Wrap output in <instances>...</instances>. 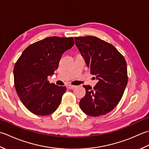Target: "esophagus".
I'll return each instance as SVG.
<instances>
[{
  "instance_id": "34e87169",
  "label": "esophagus",
  "mask_w": 149,
  "mask_h": 149,
  "mask_svg": "<svg viewBox=\"0 0 149 149\" xmlns=\"http://www.w3.org/2000/svg\"><path fill=\"white\" fill-rule=\"evenodd\" d=\"M66 88H68V89H74V88H75V86H74V85H70V84H68L66 86Z\"/></svg>"
}]
</instances>
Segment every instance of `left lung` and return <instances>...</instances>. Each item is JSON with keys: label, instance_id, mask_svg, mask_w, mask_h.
Returning <instances> with one entry per match:
<instances>
[{"label": "left lung", "instance_id": "1", "mask_svg": "<svg viewBox=\"0 0 149 149\" xmlns=\"http://www.w3.org/2000/svg\"><path fill=\"white\" fill-rule=\"evenodd\" d=\"M74 38L91 74L98 80L93 88L83 86L86 95L80 100L81 109L91 116L106 115L118 104L127 84L125 59L111 44L99 38L88 36Z\"/></svg>", "mask_w": 149, "mask_h": 149}]
</instances>
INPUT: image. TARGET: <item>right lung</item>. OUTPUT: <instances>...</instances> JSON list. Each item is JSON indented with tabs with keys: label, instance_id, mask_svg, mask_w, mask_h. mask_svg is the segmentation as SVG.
<instances>
[{
	"label": "right lung",
	"instance_id": "obj_1",
	"mask_svg": "<svg viewBox=\"0 0 149 149\" xmlns=\"http://www.w3.org/2000/svg\"><path fill=\"white\" fill-rule=\"evenodd\" d=\"M74 43L72 37L46 38L28 46L15 63V89L31 113L46 116L59 107L66 88L50 84L47 77L54 74L62 54Z\"/></svg>",
	"mask_w": 149,
	"mask_h": 149
}]
</instances>
